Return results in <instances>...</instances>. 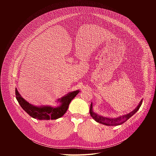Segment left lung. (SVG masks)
<instances>
[{"label": "left lung", "mask_w": 156, "mask_h": 156, "mask_svg": "<svg viewBox=\"0 0 156 156\" xmlns=\"http://www.w3.org/2000/svg\"><path fill=\"white\" fill-rule=\"evenodd\" d=\"M142 102H143V99L141 100V101L138 104V106L133 111H131V112H129L127 114L123 115L122 116H119V117H115V118L104 117L102 115H100L94 112V110H93V103L91 102V106H90V115H91V117L93 118V119L98 123H100L103 125H107V126H118V125H120L123 124L127 120H128L129 118H131L135 114H136V112L140 109V108L142 104Z\"/></svg>", "instance_id": "8db88e82"}]
</instances>
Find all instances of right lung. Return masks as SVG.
I'll return each mask as SVG.
<instances>
[{
    "instance_id": "obj_1",
    "label": "right lung",
    "mask_w": 156,
    "mask_h": 156,
    "mask_svg": "<svg viewBox=\"0 0 156 156\" xmlns=\"http://www.w3.org/2000/svg\"><path fill=\"white\" fill-rule=\"evenodd\" d=\"M80 92V90L69 92L56 102L58 103L57 106L51 105H34L29 103L20 95L16 87L15 88V95L17 101L20 106L31 117L37 120H55L62 117L66 112L69 105L73 99Z\"/></svg>"
}]
</instances>
